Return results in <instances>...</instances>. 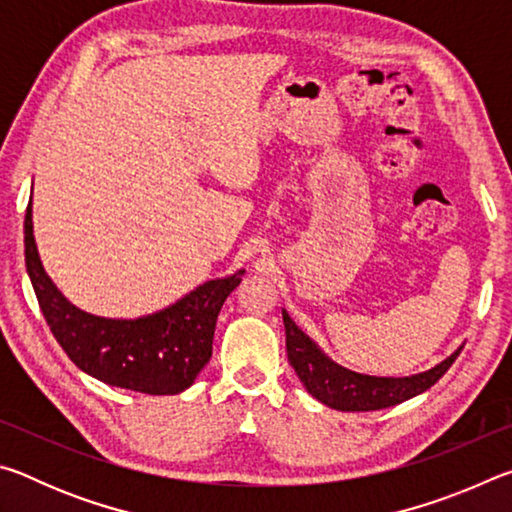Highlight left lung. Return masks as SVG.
Returning a JSON list of instances; mask_svg holds the SVG:
<instances>
[{"instance_id":"8db88e82","label":"left lung","mask_w":512,"mask_h":512,"mask_svg":"<svg viewBox=\"0 0 512 512\" xmlns=\"http://www.w3.org/2000/svg\"><path fill=\"white\" fill-rule=\"evenodd\" d=\"M287 329V354L307 391L325 406L336 411H377L395 406L431 388L445 375L463 348L449 354L445 361L427 372L411 377H370L339 366L320 352L318 345L293 323L287 309H282Z\"/></svg>"}]
</instances>
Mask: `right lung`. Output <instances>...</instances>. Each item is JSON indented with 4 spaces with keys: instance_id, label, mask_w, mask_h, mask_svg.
<instances>
[{
    "instance_id": "right-lung-1",
    "label": "right lung",
    "mask_w": 512,
    "mask_h": 512,
    "mask_svg": "<svg viewBox=\"0 0 512 512\" xmlns=\"http://www.w3.org/2000/svg\"><path fill=\"white\" fill-rule=\"evenodd\" d=\"M24 259L51 334L83 372L146 395H176L212 357L219 311L244 271L203 282L187 296L140 318H103L74 307L42 268L31 203L24 216Z\"/></svg>"
}]
</instances>
